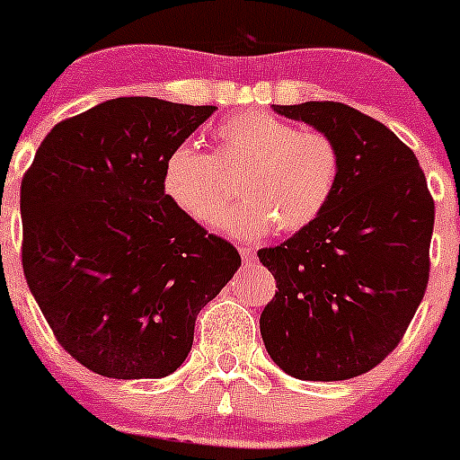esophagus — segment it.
Here are the masks:
<instances>
[{
	"label": "esophagus",
	"mask_w": 460,
	"mask_h": 460,
	"mask_svg": "<svg viewBox=\"0 0 460 460\" xmlns=\"http://www.w3.org/2000/svg\"><path fill=\"white\" fill-rule=\"evenodd\" d=\"M239 255H242L243 264L246 266L255 264V251H252L251 246H239Z\"/></svg>",
	"instance_id": "34e87169"
}]
</instances>
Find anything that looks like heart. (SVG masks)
Listing matches in <instances>:
<instances>
[{
	"label": "heart",
	"mask_w": 460,
	"mask_h": 460,
	"mask_svg": "<svg viewBox=\"0 0 460 460\" xmlns=\"http://www.w3.org/2000/svg\"><path fill=\"white\" fill-rule=\"evenodd\" d=\"M242 170V200L218 221L223 233L257 239L275 226L300 233L323 217L341 178V151L323 130H300L270 112H239L214 128V153L181 142L162 162V191L209 226L230 199L226 173Z\"/></svg>",
	"instance_id": "b5f03b06"
}]
</instances>
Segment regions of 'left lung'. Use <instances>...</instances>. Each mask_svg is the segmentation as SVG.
Here are the masks:
<instances>
[{
    "instance_id": "left-lung-1",
    "label": "left lung",
    "mask_w": 460,
    "mask_h": 460,
    "mask_svg": "<svg viewBox=\"0 0 460 460\" xmlns=\"http://www.w3.org/2000/svg\"><path fill=\"white\" fill-rule=\"evenodd\" d=\"M275 112L330 135L341 178L318 221L257 252L278 284L261 339L291 377H358L397 348L422 303L434 199L415 153L382 121L336 102Z\"/></svg>"
}]
</instances>
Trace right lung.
Instances as JSON below:
<instances>
[{
  "mask_svg": "<svg viewBox=\"0 0 460 460\" xmlns=\"http://www.w3.org/2000/svg\"><path fill=\"white\" fill-rule=\"evenodd\" d=\"M214 106L119 96L60 121L22 178V269L58 343L92 373L181 368L200 309L242 266L162 191V162Z\"/></svg>",
  "mask_w": 460,
  "mask_h": 460,
  "instance_id": "add662e5",
  "label": "right lung"
}]
</instances>
